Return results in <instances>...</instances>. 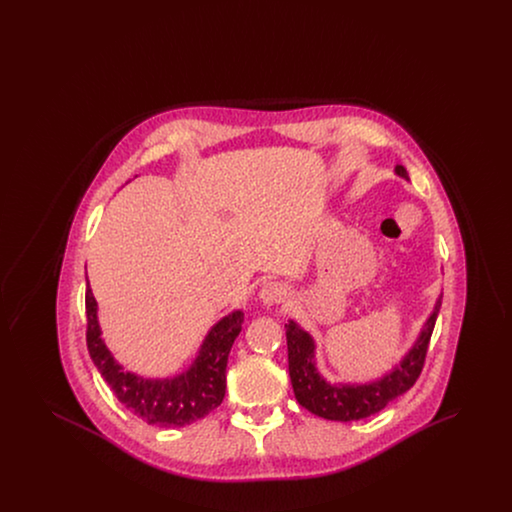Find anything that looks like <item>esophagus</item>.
I'll list each match as a JSON object with an SVG mask.
<instances>
[{
    "mask_svg": "<svg viewBox=\"0 0 512 512\" xmlns=\"http://www.w3.org/2000/svg\"><path fill=\"white\" fill-rule=\"evenodd\" d=\"M288 295V286L282 284V282H267L261 292H259V299L265 303V305H276V303H282Z\"/></svg>",
    "mask_w": 512,
    "mask_h": 512,
    "instance_id": "esophagus-1",
    "label": "esophagus"
}]
</instances>
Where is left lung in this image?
<instances>
[{
	"label": "left lung",
	"mask_w": 512,
	"mask_h": 512,
	"mask_svg": "<svg viewBox=\"0 0 512 512\" xmlns=\"http://www.w3.org/2000/svg\"><path fill=\"white\" fill-rule=\"evenodd\" d=\"M395 172L403 178H409L405 167L401 165L395 167ZM439 307L441 297L405 359L390 374L368 384H328L318 374L315 366V341L303 328L290 320L286 324L288 363L293 393L299 405L320 418L338 422L361 420L370 414L380 413L393 399L411 390L414 382L418 380L426 361L428 343L434 332Z\"/></svg>",
	"instance_id": "obj_1"
}]
</instances>
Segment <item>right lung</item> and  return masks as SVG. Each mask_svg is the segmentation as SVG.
<instances>
[{"instance_id": "obj_1", "label": "right lung", "mask_w": 512, "mask_h": 512, "mask_svg": "<svg viewBox=\"0 0 512 512\" xmlns=\"http://www.w3.org/2000/svg\"><path fill=\"white\" fill-rule=\"evenodd\" d=\"M86 345L94 365L117 399L132 414L151 426L180 428L207 416L217 409L226 391V363L232 343L242 332L244 313L234 311L219 320L203 345L194 365L186 372L165 378L146 380L138 374L124 372L105 343L98 324V303L86 286Z\"/></svg>"}]
</instances>
